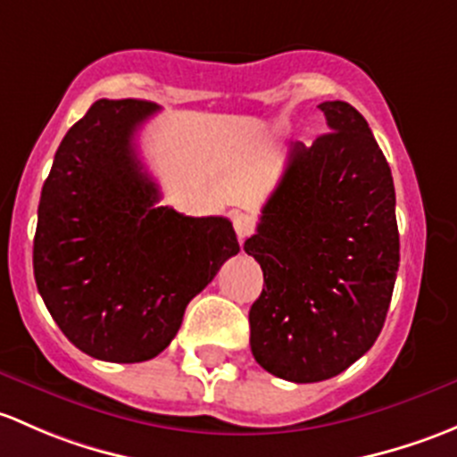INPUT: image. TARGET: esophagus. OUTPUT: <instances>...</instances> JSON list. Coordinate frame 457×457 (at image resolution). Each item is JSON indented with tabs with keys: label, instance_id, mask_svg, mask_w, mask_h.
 <instances>
[{
	"label": "esophagus",
	"instance_id": "obj_1",
	"mask_svg": "<svg viewBox=\"0 0 457 457\" xmlns=\"http://www.w3.org/2000/svg\"><path fill=\"white\" fill-rule=\"evenodd\" d=\"M233 228L237 233V237L244 242L255 230V220L248 213H233Z\"/></svg>",
	"mask_w": 457,
	"mask_h": 457
}]
</instances>
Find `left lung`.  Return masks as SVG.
I'll list each match as a JSON object with an SVG mask.
<instances>
[{"label": "left lung", "instance_id": "left-lung-1", "mask_svg": "<svg viewBox=\"0 0 457 457\" xmlns=\"http://www.w3.org/2000/svg\"><path fill=\"white\" fill-rule=\"evenodd\" d=\"M330 131L290 145L279 185L244 242L263 270L251 305V350L293 383L332 378L383 330L401 242L389 164L345 101L319 105Z\"/></svg>", "mask_w": 457, "mask_h": 457}]
</instances>
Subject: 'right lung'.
<instances>
[{"mask_svg": "<svg viewBox=\"0 0 457 457\" xmlns=\"http://www.w3.org/2000/svg\"><path fill=\"white\" fill-rule=\"evenodd\" d=\"M147 101L94 103L54 154L37 211L32 266L46 308L98 361L140 363L180 330L189 301L239 244L227 218L158 206L134 134Z\"/></svg>", "mask_w": 457, "mask_h": 457, "instance_id": "1", "label": "right lung"}]
</instances>
